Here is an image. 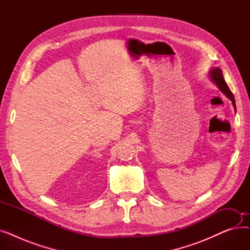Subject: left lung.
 Here are the masks:
<instances>
[{
	"mask_svg": "<svg viewBox=\"0 0 250 250\" xmlns=\"http://www.w3.org/2000/svg\"><path fill=\"white\" fill-rule=\"evenodd\" d=\"M209 75H211V78L212 80L215 82V84L220 88V90L224 93L233 103V106L234 108L236 109V105H235V99H234V96L232 94L231 90L229 89L228 85L226 84L224 78H223V73L221 71V69L219 68H214L212 69V71L209 72Z\"/></svg>",
	"mask_w": 250,
	"mask_h": 250,
	"instance_id": "1",
	"label": "left lung"
}]
</instances>
